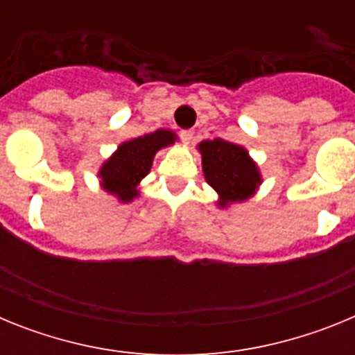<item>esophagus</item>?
I'll return each mask as SVG.
<instances>
[{"instance_id": "obj_1", "label": "esophagus", "mask_w": 355, "mask_h": 355, "mask_svg": "<svg viewBox=\"0 0 355 355\" xmlns=\"http://www.w3.org/2000/svg\"><path fill=\"white\" fill-rule=\"evenodd\" d=\"M180 135H181V140H183L184 144H190L193 140V131L192 130H183Z\"/></svg>"}]
</instances>
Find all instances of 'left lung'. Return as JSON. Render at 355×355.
<instances>
[{"mask_svg":"<svg viewBox=\"0 0 355 355\" xmlns=\"http://www.w3.org/2000/svg\"><path fill=\"white\" fill-rule=\"evenodd\" d=\"M197 150L202 159L205 180L218 196L216 206L220 209L245 202L259 190L261 171L245 147L213 139L197 144Z\"/></svg>","mask_w":355,"mask_h":355,"instance_id":"obj_1","label":"left lung"}]
</instances>
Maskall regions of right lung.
Wrapping results in <instances>:
<instances>
[{"label":"right lung","instance_id":"right-lung-1","mask_svg":"<svg viewBox=\"0 0 355 355\" xmlns=\"http://www.w3.org/2000/svg\"><path fill=\"white\" fill-rule=\"evenodd\" d=\"M175 142L178 135L172 130H156L119 144L114 155L106 158L97 171L99 184L119 202L128 205L140 196L139 184L150 172L156 153Z\"/></svg>","mask_w":355,"mask_h":355}]
</instances>
